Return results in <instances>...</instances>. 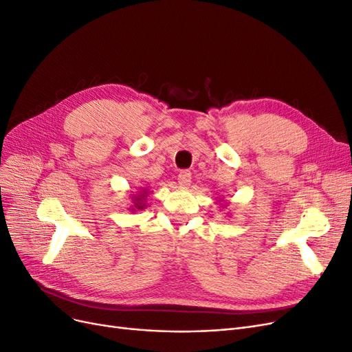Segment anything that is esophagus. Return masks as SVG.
<instances>
[{
    "label": "esophagus",
    "instance_id": "obj_1",
    "mask_svg": "<svg viewBox=\"0 0 352 352\" xmlns=\"http://www.w3.org/2000/svg\"><path fill=\"white\" fill-rule=\"evenodd\" d=\"M190 183H191V174H190V171H181L178 174V184L181 187H187V186H190Z\"/></svg>",
    "mask_w": 352,
    "mask_h": 352
}]
</instances>
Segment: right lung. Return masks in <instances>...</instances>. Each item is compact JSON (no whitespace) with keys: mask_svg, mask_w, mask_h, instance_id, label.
I'll return each mask as SVG.
<instances>
[{"mask_svg":"<svg viewBox=\"0 0 352 352\" xmlns=\"http://www.w3.org/2000/svg\"><path fill=\"white\" fill-rule=\"evenodd\" d=\"M146 194H148V191L143 190V191L139 194V196H135V197L132 199V200H133V206L130 207V210H132V212H135L136 209H138V210H142L143 207H145V203H143V201H145Z\"/></svg>","mask_w":352,"mask_h":352,"instance_id":"obj_1","label":"right lung"}]
</instances>
